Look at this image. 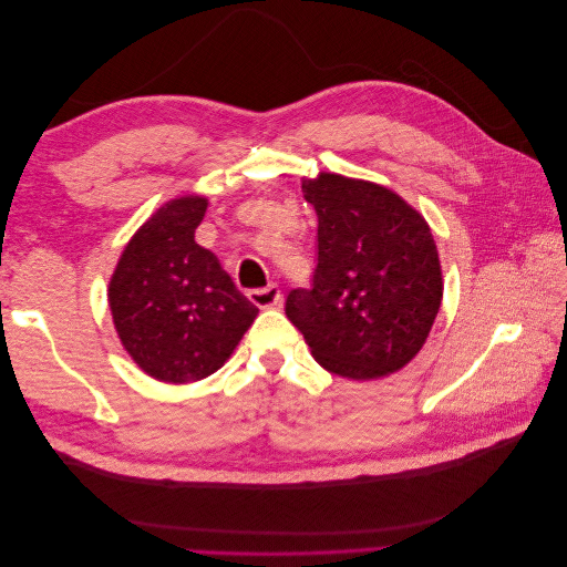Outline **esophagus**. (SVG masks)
<instances>
[{
    "instance_id": "34e87169",
    "label": "esophagus",
    "mask_w": 567,
    "mask_h": 567,
    "mask_svg": "<svg viewBox=\"0 0 567 567\" xmlns=\"http://www.w3.org/2000/svg\"><path fill=\"white\" fill-rule=\"evenodd\" d=\"M248 298H250L252 305L262 307V310H265V307H274V305L281 302V290H279L277 284H269L267 288H255V290H250Z\"/></svg>"
}]
</instances>
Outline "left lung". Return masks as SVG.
<instances>
[{"label":"left lung","mask_w":567,"mask_h":567,"mask_svg":"<svg viewBox=\"0 0 567 567\" xmlns=\"http://www.w3.org/2000/svg\"><path fill=\"white\" fill-rule=\"evenodd\" d=\"M315 205L312 288L286 298V317L331 373L371 381L419 354L442 302L431 227L390 188L321 173L302 182Z\"/></svg>","instance_id":"1"}]
</instances>
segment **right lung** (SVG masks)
I'll return each mask as SVG.
<instances>
[{
  "instance_id": "1",
  "label": "right lung",
  "mask_w": 567,
  "mask_h": 567,
  "mask_svg": "<svg viewBox=\"0 0 567 567\" xmlns=\"http://www.w3.org/2000/svg\"><path fill=\"white\" fill-rule=\"evenodd\" d=\"M208 198L167 200L130 238L109 284L120 342L151 379L194 383L225 367L257 307L196 244Z\"/></svg>"
}]
</instances>
